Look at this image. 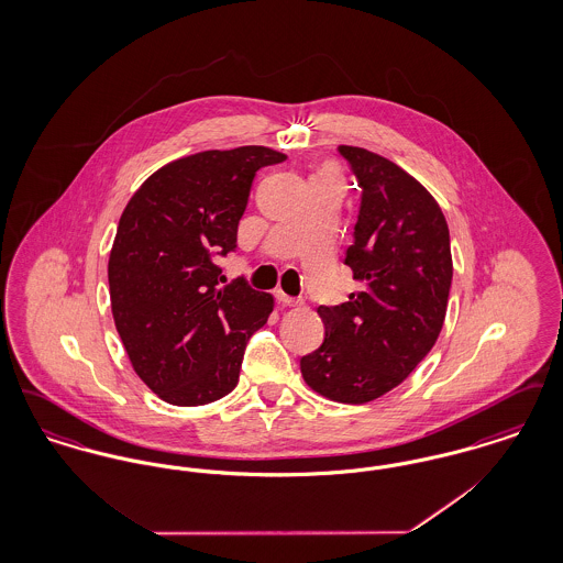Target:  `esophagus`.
Returning a JSON list of instances; mask_svg holds the SVG:
<instances>
[{
  "label": "esophagus",
  "instance_id": "34e87169",
  "mask_svg": "<svg viewBox=\"0 0 563 563\" xmlns=\"http://www.w3.org/2000/svg\"><path fill=\"white\" fill-rule=\"evenodd\" d=\"M276 299L283 303V306H299L301 301L295 299L291 295L283 294V291H276Z\"/></svg>",
  "mask_w": 563,
  "mask_h": 563
}]
</instances>
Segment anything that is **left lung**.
<instances>
[{"instance_id":"obj_1","label":"left lung","mask_w":563,"mask_h":563,"mask_svg":"<svg viewBox=\"0 0 563 563\" xmlns=\"http://www.w3.org/2000/svg\"><path fill=\"white\" fill-rule=\"evenodd\" d=\"M338 152L363 189L344 260L363 291L319 306L324 340L299 367L322 397L361 405L399 386L434 346L454 268L448 221L427 188L374 152Z\"/></svg>"}]
</instances>
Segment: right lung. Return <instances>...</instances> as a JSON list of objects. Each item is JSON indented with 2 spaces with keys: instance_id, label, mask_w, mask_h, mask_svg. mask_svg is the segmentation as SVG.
<instances>
[{
  "instance_id": "obj_1",
  "label": "right lung",
  "mask_w": 563,
  "mask_h": 563,
  "mask_svg": "<svg viewBox=\"0 0 563 563\" xmlns=\"http://www.w3.org/2000/svg\"><path fill=\"white\" fill-rule=\"evenodd\" d=\"M283 161L244 145L168 162L120 217L109 253L111 312L134 372L162 401L207 405L236 388L246 342L274 299L244 278L223 286L214 260L236 249L255 173Z\"/></svg>"
}]
</instances>
